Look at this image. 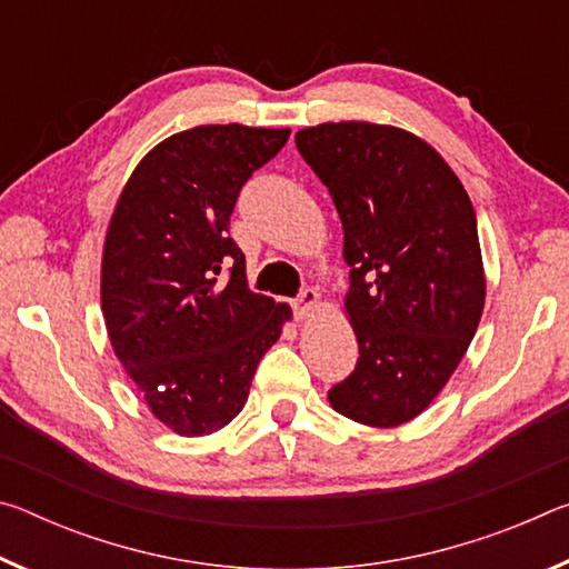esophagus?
Here are the masks:
<instances>
[{
	"label": "esophagus",
	"mask_w": 569,
	"mask_h": 569,
	"mask_svg": "<svg viewBox=\"0 0 569 569\" xmlns=\"http://www.w3.org/2000/svg\"><path fill=\"white\" fill-rule=\"evenodd\" d=\"M319 301H321V296H319V291H316V288H303V291L298 293V298L293 301V311H296L298 319H306V316H311L313 308L319 306Z\"/></svg>",
	"instance_id": "esophagus-1"
}]
</instances>
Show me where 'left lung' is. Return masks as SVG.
I'll list each match as a JSON object with an SVG mask.
<instances>
[{
    "mask_svg": "<svg viewBox=\"0 0 569 569\" xmlns=\"http://www.w3.org/2000/svg\"><path fill=\"white\" fill-rule=\"evenodd\" d=\"M296 148L329 188L351 268L346 313L359 341L331 407L366 427L407 423L467 353L485 308L477 216L445 158L391 124L323 122Z\"/></svg>",
    "mask_w": 569,
    "mask_h": 569,
    "instance_id": "1",
    "label": "left lung"
}]
</instances>
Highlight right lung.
Listing matches in <instances>:
<instances>
[{
    "label": "right lung",
    "mask_w": 569,
    "mask_h": 569,
    "mask_svg": "<svg viewBox=\"0 0 569 569\" xmlns=\"http://www.w3.org/2000/svg\"><path fill=\"white\" fill-rule=\"evenodd\" d=\"M288 134L238 122L170 134L138 162L110 218L100 298L112 351L180 437L238 417L291 319L286 303L250 291L228 236L240 188Z\"/></svg>",
    "instance_id": "add662e5"
}]
</instances>
